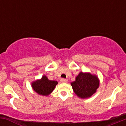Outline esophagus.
Instances as JSON below:
<instances>
[{"mask_svg": "<svg viewBox=\"0 0 126 126\" xmlns=\"http://www.w3.org/2000/svg\"><path fill=\"white\" fill-rule=\"evenodd\" d=\"M60 82H62V83H66V82H67V79L62 78V79H60Z\"/></svg>", "mask_w": 126, "mask_h": 126, "instance_id": "esophagus-1", "label": "esophagus"}]
</instances>
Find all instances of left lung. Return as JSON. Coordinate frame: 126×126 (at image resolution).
I'll return each instance as SVG.
<instances>
[{"instance_id": "left-lung-1", "label": "left lung", "mask_w": 126, "mask_h": 126, "mask_svg": "<svg viewBox=\"0 0 126 126\" xmlns=\"http://www.w3.org/2000/svg\"><path fill=\"white\" fill-rule=\"evenodd\" d=\"M71 85L75 94L81 98L91 97L99 87V80L96 75L80 72Z\"/></svg>"}]
</instances>
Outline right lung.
Returning a JSON list of instances; mask_svg holds the SVG:
<instances>
[{"instance_id":"right-lung-1","label":"right lung","mask_w":126,"mask_h":126,"mask_svg":"<svg viewBox=\"0 0 126 126\" xmlns=\"http://www.w3.org/2000/svg\"><path fill=\"white\" fill-rule=\"evenodd\" d=\"M57 84V81L49 80L46 75H44L41 79L33 82L31 86L34 91L39 95L47 96L53 92Z\"/></svg>"}]
</instances>
